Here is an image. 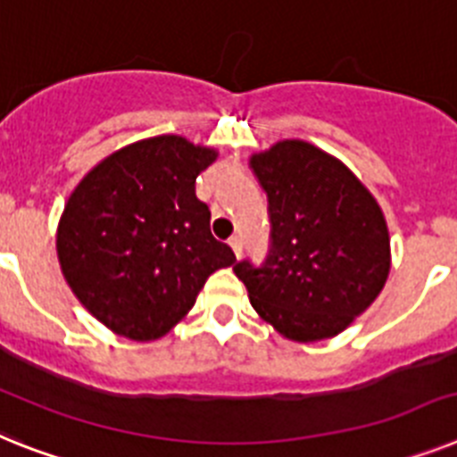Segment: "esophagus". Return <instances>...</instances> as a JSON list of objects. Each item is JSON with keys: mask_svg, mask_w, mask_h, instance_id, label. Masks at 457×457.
I'll list each match as a JSON object with an SVG mask.
<instances>
[{"mask_svg": "<svg viewBox=\"0 0 457 457\" xmlns=\"http://www.w3.org/2000/svg\"><path fill=\"white\" fill-rule=\"evenodd\" d=\"M229 246H232V251H235L237 258H241V253H244V244H241V237H232V239H229Z\"/></svg>", "mask_w": 457, "mask_h": 457, "instance_id": "34e87169", "label": "esophagus"}]
</instances>
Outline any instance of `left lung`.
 <instances>
[{
	"label": "left lung",
	"instance_id": "1",
	"mask_svg": "<svg viewBox=\"0 0 457 457\" xmlns=\"http://www.w3.org/2000/svg\"><path fill=\"white\" fill-rule=\"evenodd\" d=\"M267 193L271 248L235 274L262 320L286 339L337 337L386 286L390 237L378 202L329 153L300 139L251 157Z\"/></svg>",
	"mask_w": 457,
	"mask_h": 457
}]
</instances>
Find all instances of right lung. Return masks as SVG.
Masks as SVG:
<instances>
[{"mask_svg":"<svg viewBox=\"0 0 457 457\" xmlns=\"http://www.w3.org/2000/svg\"><path fill=\"white\" fill-rule=\"evenodd\" d=\"M216 157L162 134L111 153L69 195L57 260L71 293L111 332L160 339L193 309L206 278L237 262L195 195Z\"/></svg>","mask_w":457,"mask_h":457,"instance_id":"right-lung-1","label":"right lung"}]
</instances>
